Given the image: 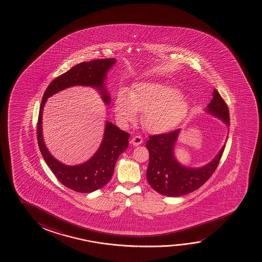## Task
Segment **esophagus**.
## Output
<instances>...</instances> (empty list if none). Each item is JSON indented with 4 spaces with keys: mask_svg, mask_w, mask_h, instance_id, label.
<instances>
[{
    "mask_svg": "<svg viewBox=\"0 0 262 262\" xmlns=\"http://www.w3.org/2000/svg\"><path fill=\"white\" fill-rule=\"evenodd\" d=\"M130 142H132L133 146H139V145L143 142V140H142V138L140 136H135L133 137Z\"/></svg>",
    "mask_w": 262,
    "mask_h": 262,
    "instance_id": "1",
    "label": "esophagus"
}]
</instances>
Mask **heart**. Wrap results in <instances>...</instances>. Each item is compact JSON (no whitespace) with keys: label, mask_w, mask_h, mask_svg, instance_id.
<instances>
[{"label":"heart","mask_w":262,"mask_h":262,"mask_svg":"<svg viewBox=\"0 0 262 262\" xmlns=\"http://www.w3.org/2000/svg\"><path fill=\"white\" fill-rule=\"evenodd\" d=\"M190 110L188 101L176 86L158 82H140L130 93L118 91L115 113L120 122H133L137 111H144L142 123L149 133H168L179 125Z\"/></svg>","instance_id":"b5f03b06"}]
</instances>
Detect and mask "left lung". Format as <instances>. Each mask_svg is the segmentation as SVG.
<instances>
[{"mask_svg": "<svg viewBox=\"0 0 262 262\" xmlns=\"http://www.w3.org/2000/svg\"><path fill=\"white\" fill-rule=\"evenodd\" d=\"M205 110L228 126L229 133V111L217 90L213 91L211 102ZM180 132L176 129L172 133L150 136L146 143L149 152L147 182L158 193L167 197H181L202 186L215 172L226 147L224 145L219 154L207 165L189 167L179 163L174 156V147Z\"/></svg>", "mask_w": 262, "mask_h": 262, "instance_id": "1", "label": "left lung"}]
</instances>
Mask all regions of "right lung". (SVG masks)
<instances>
[{"mask_svg": "<svg viewBox=\"0 0 262 262\" xmlns=\"http://www.w3.org/2000/svg\"><path fill=\"white\" fill-rule=\"evenodd\" d=\"M114 58L84 61L72 67L68 72L54 79L47 86L40 105L37 122V142L40 152L47 165L60 183L71 190L90 193L104 187L111 180L119 156L129 145V133L119 129L111 122H105L104 137L100 147L92 158L82 164L67 165L51 155L47 149L42 133V115L47 98L59 91L73 86H91L99 91L104 104L109 105L111 97L104 81L107 72L114 66Z\"/></svg>", "mask_w": 262, "mask_h": 262, "instance_id": "obj_1", "label": "right lung"}]
</instances>
